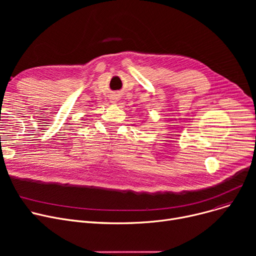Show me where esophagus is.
Instances as JSON below:
<instances>
[{
  "instance_id": "34e87169",
  "label": "esophagus",
  "mask_w": 256,
  "mask_h": 256,
  "mask_svg": "<svg viewBox=\"0 0 256 256\" xmlns=\"http://www.w3.org/2000/svg\"><path fill=\"white\" fill-rule=\"evenodd\" d=\"M117 100H118V98H116V96H114V98H112V102H117Z\"/></svg>"
}]
</instances>
